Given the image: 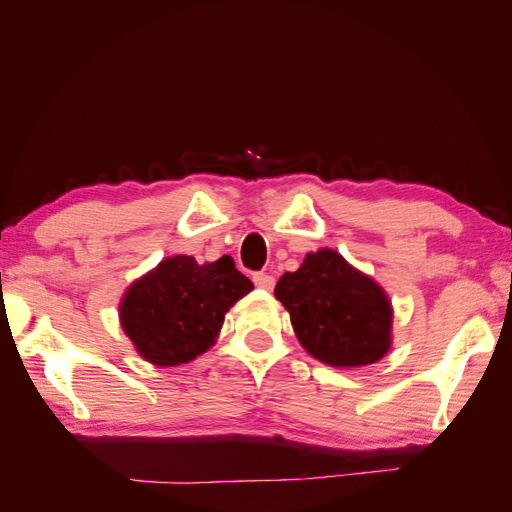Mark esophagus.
Instances as JSON below:
<instances>
[{"instance_id":"obj_1","label":"esophagus","mask_w":512,"mask_h":512,"mask_svg":"<svg viewBox=\"0 0 512 512\" xmlns=\"http://www.w3.org/2000/svg\"><path fill=\"white\" fill-rule=\"evenodd\" d=\"M254 284H256V288H260V290H273L275 277L269 275V273H256V275H254Z\"/></svg>"}]
</instances>
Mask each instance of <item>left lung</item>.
<instances>
[{"label": "left lung", "mask_w": 512, "mask_h": 512, "mask_svg": "<svg viewBox=\"0 0 512 512\" xmlns=\"http://www.w3.org/2000/svg\"><path fill=\"white\" fill-rule=\"evenodd\" d=\"M275 299L290 314L301 346L331 367L378 363L393 344L389 294L335 250L309 252L294 273H284Z\"/></svg>", "instance_id": "1"}]
</instances>
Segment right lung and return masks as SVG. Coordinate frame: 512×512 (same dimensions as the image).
<instances>
[{
  "label": "right lung",
  "mask_w": 512,
  "mask_h": 512,
  "mask_svg": "<svg viewBox=\"0 0 512 512\" xmlns=\"http://www.w3.org/2000/svg\"><path fill=\"white\" fill-rule=\"evenodd\" d=\"M252 290L230 256L205 265L185 254L168 256L130 284L119 322L145 361L175 367L207 352L228 309Z\"/></svg>",
  "instance_id": "obj_1"
}]
</instances>
